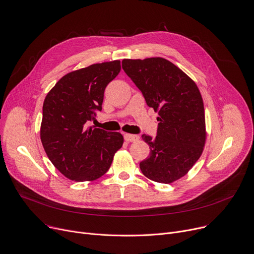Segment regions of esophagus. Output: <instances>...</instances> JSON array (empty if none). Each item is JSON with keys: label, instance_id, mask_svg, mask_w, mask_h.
I'll return each instance as SVG.
<instances>
[{"label": "esophagus", "instance_id": "esophagus-1", "mask_svg": "<svg viewBox=\"0 0 254 254\" xmlns=\"http://www.w3.org/2000/svg\"><path fill=\"white\" fill-rule=\"evenodd\" d=\"M139 137L137 135H133V134H124V139L127 142H133V141H136Z\"/></svg>", "mask_w": 254, "mask_h": 254}]
</instances>
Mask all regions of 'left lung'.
<instances>
[{
  "label": "left lung",
  "mask_w": 254,
  "mask_h": 254,
  "mask_svg": "<svg viewBox=\"0 0 254 254\" xmlns=\"http://www.w3.org/2000/svg\"><path fill=\"white\" fill-rule=\"evenodd\" d=\"M122 67L159 115L157 136L141 135L151 153L140 162V170L154 182L171 184L186 175L203 152L206 131L201 93L196 83L167 59H124Z\"/></svg>",
  "instance_id": "left-lung-1"
}]
</instances>
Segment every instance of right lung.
I'll list each match as a JSON object with an SVG mask.
<instances>
[{
    "label": "right lung",
    "mask_w": 254,
    "mask_h": 254,
    "mask_svg": "<svg viewBox=\"0 0 254 254\" xmlns=\"http://www.w3.org/2000/svg\"><path fill=\"white\" fill-rule=\"evenodd\" d=\"M120 70V61H114L68 72L44 100L42 144L56 169L71 181L97 180L123 145L121 133L86 125L102 110L104 89Z\"/></svg>",
    "instance_id": "1"
}]
</instances>
